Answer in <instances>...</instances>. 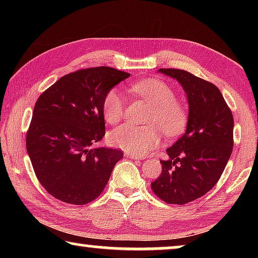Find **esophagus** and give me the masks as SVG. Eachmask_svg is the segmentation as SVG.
I'll use <instances>...</instances> for the list:
<instances>
[{"instance_id":"34e87169","label":"esophagus","mask_w":258,"mask_h":258,"mask_svg":"<svg viewBox=\"0 0 258 258\" xmlns=\"http://www.w3.org/2000/svg\"><path fill=\"white\" fill-rule=\"evenodd\" d=\"M126 158H130V159H134V160H143V158L142 157H140V156H134V155H131V154H125L124 155Z\"/></svg>"}]
</instances>
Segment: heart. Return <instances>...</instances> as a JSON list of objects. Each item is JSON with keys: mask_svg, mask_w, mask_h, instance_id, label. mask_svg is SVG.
I'll return each mask as SVG.
<instances>
[{"mask_svg": "<svg viewBox=\"0 0 258 258\" xmlns=\"http://www.w3.org/2000/svg\"><path fill=\"white\" fill-rule=\"evenodd\" d=\"M130 92L151 106L147 117L150 125H121L109 134L110 145L134 156H146L160 146L161 128L167 137H175L184 131L187 123L185 109L176 102L174 91L166 83L156 78L135 82L130 85ZM125 99L118 90L112 89L102 102L103 118L108 124H117L123 118Z\"/></svg>", "mask_w": 258, "mask_h": 258, "instance_id": "b5f03b06", "label": "heart"}]
</instances>
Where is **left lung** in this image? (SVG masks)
Listing matches in <instances>:
<instances>
[{
  "mask_svg": "<svg viewBox=\"0 0 258 258\" xmlns=\"http://www.w3.org/2000/svg\"><path fill=\"white\" fill-rule=\"evenodd\" d=\"M158 73L176 80L184 90L189 113L184 134L166 149L161 174L151 183L156 196L184 205L213 189L233 149V116L223 95L207 81L181 69Z\"/></svg>",
  "mask_w": 258,
  "mask_h": 258,
  "instance_id": "left-lung-1",
  "label": "left lung"
}]
</instances>
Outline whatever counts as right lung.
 <instances>
[{
	"label": "right lung",
	"instance_id": "add662e5",
	"mask_svg": "<svg viewBox=\"0 0 258 258\" xmlns=\"http://www.w3.org/2000/svg\"><path fill=\"white\" fill-rule=\"evenodd\" d=\"M127 77L128 73L110 67L81 69L38 98L26 148L36 177L54 198L85 205L107 185L123 152L98 146L106 134L102 102Z\"/></svg>",
	"mask_w": 258,
	"mask_h": 258
}]
</instances>
